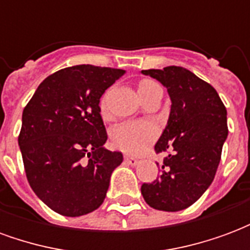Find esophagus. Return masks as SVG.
Wrapping results in <instances>:
<instances>
[{"label":"esophagus","instance_id":"obj_1","mask_svg":"<svg viewBox=\"0 0 250 250\" xmlns=\"http://www.w3.org/2000/svg\"><path fill=\"white\" fill-rule=\"evenodd\" d=\"M125 163H127V165H130V166H136V165L139 163V159L134 157H125Z\"/></svg>","mask_w":250,"mask_h":250}]
</instances>
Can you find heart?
<instances>
[{"mask_svg": "<svg viewBox=\"0 0 250 250\" xmlns=\"http://www.w3.org/2000/svg\"><path fill=\"white\" fill-rule=\"evenodd\" d=\"M158 85L150 79H143L138 84L139 96L148 92L152 87ZM100 107L104 111L105 100L102 99ZM159 135V127L155 122L148 119L130 120L119 125L112 131L114 146L128 155H141L155 142Z\"/></svg>", "mask_w": 250, "mask_h": 250, "instance_id": "heart-1", "label": "heart"}]
</instances>
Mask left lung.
Segmentation results:
<instances>
[{"label":"left lung","mask_w":250,"mask_h":250,"mask_svg":"<svg viewBox=\"0 0 250 250\" xmlns=\"http://www.w3.org/2000/svg\"><path fill=\"white\" fill-rule=\"evenodd\" d=\"M142 73L162 83L171 99L167 125L154 147L167 155L161 175L142 185V195L154 209L179 211L199 199L214 179L228 136L226 108L209 83L184 66Z\"/></svg>","instance_id":"8db88e82"}]
</instances>
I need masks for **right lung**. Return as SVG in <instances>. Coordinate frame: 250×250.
<instances>
[{"label":"right lung","instance_id":"1","mask_svg":"<svg viewBox=\"0 0 250 250\" xmlns=\"http://www.w3.org/2000/svg\"><path fill=\"white\" fill-rule=\"evenodd\" d=\"M123 69L91 64L52 73L22 112L19 145L26 178L36 195L66 217L91 213L103 204L111 174L123 154L103 147L107 131L100 98Z\"/></svg>","mask_w":250,"mask_h":250}]
</instances>
